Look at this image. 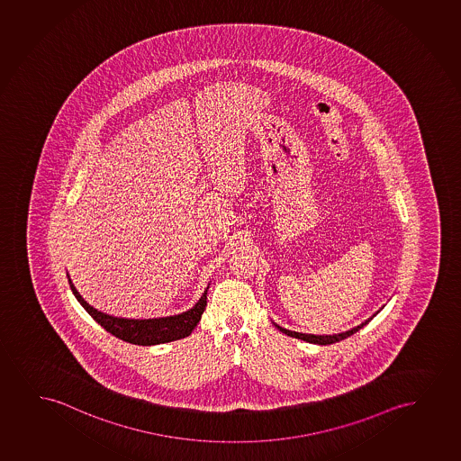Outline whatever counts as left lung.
<instances>
[{"label": "left lung", "mask_w": 461, "mask_h": 461, "mask_svg": "<svg viewBox=\"0 0 461 461\" xmlns=\"http://www.w3.org/2000/svg\"><path fill=\"white\" fill-rule=\"evenodd\" d=\"M383 308V306H382ZM380 308V310H382ZM378 312H374L371 317H367L366 321L357 325V327H352L350 330H346V331H341V333H335V335H306V333H297V331H291V330L283 329L280 325H276V329L280 330L281 333H285V335L291 336V338H297V339H302V341L310 342V344H319V346H327V344H333V342L342 341V339H346L348 336L353 335V333H357L359 329H363L366 323L371 322L374 317L377 316Z\"/></svg>", "instance_id": "obj_1"}]
</instances>
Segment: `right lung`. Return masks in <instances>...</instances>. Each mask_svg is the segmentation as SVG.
I'll return each mask as SVG.
<instances>
[{
  "instance_id": "1",
  "label": "right lung",
  "mask_w": 461,
  "mask_h": 461,
  "mask_svg": "<svg viewBox=\"0 0 461 461\" xmlns=\"http://www.w3.org/2000/svg\"><path fill=\"white\" fill-rule=\"evenodd\" d=\"M67 276H68V285H70L73 295L77 297L84 310L95 319V322L100 323L103 329L109 331L111 335H114L115 338L130 342V344H136V346H156V344L183 339L185 336L191 335L192 330L197 327L204 308H206V299H208L206 294L210 289V286L206 287L197 303L192 306L191 310L180 312V314L153 317V319H128V317L111 316V314L98 312L96 308L90 306L81 297V294L77 291V287L70 280V276L67 274Z\"/></svg>"
}]
</instances>
